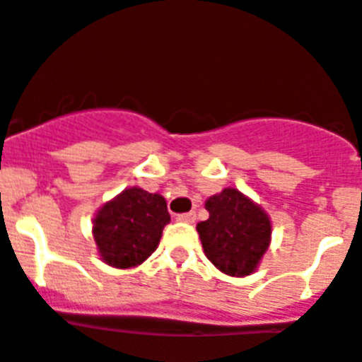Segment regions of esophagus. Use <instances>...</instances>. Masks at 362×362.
Here are the masks:
<instances>
[{
    "mask_svg": "<svg viewBox=\"0 0 362 362\" xmlns=\"http://www.w3.org/2000/svg\"><path fill=\"white\" fill-rule=\"evenodd\" d=\"M177 220L179 222H187V223H192L196 220V213L190 211V213H183V214H177Z\"/></svg>",
    "mask_w": 362,
    "mask_h": 362,
    "instance_id": "34e87169",
    "label": "esophagus"
}]
</instances>
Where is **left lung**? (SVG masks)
Here are the masks:
<instances>
[{"instance_id":"8db88e82","label":"left lung","mask_w":362,"mask_h":362,"mask_svg":"<svg viewBox=\"0 0 362 362\" xmlns=\"http://www.w3.org/2000/svg\"><path fill=\"white\" fill-rule=\"evenodd\" d=\"M209 220L198 223L203 252L228 276H250L268 250V214L237 188H223L205 203Z\"/></svg>"}]
</instances>
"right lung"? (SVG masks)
<instances>
[{"instance_id":"1","label":"right lung","mask_w":362,"mask_h":362,"mask_svg":"<svg viewBox=\"0 0 362 362\" xmlns=\"http://www.w3.org/2000/svg\"><path fill=\"white\" fill-rule=\"evenodd\" d=\"M170 222L166 202L159 194L127 188L105 203L94 218V240L101 259L116 268L144 262L159 246L164 226Z\"/></svg>"}]
</instances>
